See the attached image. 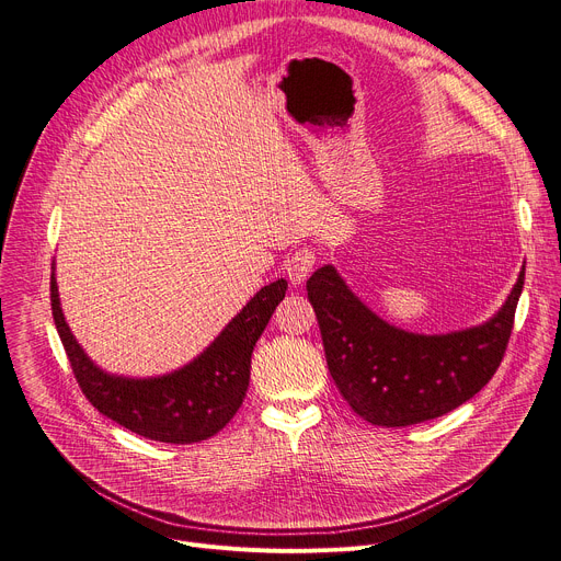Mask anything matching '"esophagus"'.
Listing matches in <instances>:
<instances>
[{"instance_id": "34e87169", "label": "esophagus", "mask_w": 561, "mask_h": 561, "mask_svg": "<svg viewBox=\"0 0 561 561\" xmlns=\"http://www.w3.org/2000/svg\"><path fill=\"white\" fill-rule=\"evenodd\" d=\"M314 262H317V253L312 249H299L294 251L287 260L285 272L289 276L291 285H301L306 283V278L310 276V272L314 270Z\"/></svg>"}]
</instances>
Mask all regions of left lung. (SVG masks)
I'll list each match as a JSON object with an SVG mask.
<instances>
[{
  "instance_id": "8db88e82",
  "label": "left lung",
  "mask_w": 561,
  "mask_h": 561,
  "mask_svg": "<svg viewBox=\"0 0 561 561\" xmlns=\"http://www.w3.org/2000/svg\"><path fill=\"white\" fill-rule=\"evenodd\" d=\"M525 270L484 323L442 335L412 333L378 317L333 265L308 280L328 371L365 421L403 427L437 419L469 399L501 367Z\"/></svg>"
}]
</instances>
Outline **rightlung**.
<instances>
[{
    "mask_svg": "<svg viewBox=\"0 0 561 561\" xmlns=\"http://www.w3.org/2000/svg\"><path fill=\"white\" fill-rule=\"evenodd\" d=\"M285 278L260 287L187 365L147 378L111 374L83 351L60 308L56 262L51 265V314L77 382L99 412L140 437L192 444L217 435L240 410L249 387L253 346L285 299Z\"/></svg>",
    "mask_w": 561,
    "mask_h": 561,
    "instance_id": "obj_1",
    "label": "right lung"
}]
</instances>
